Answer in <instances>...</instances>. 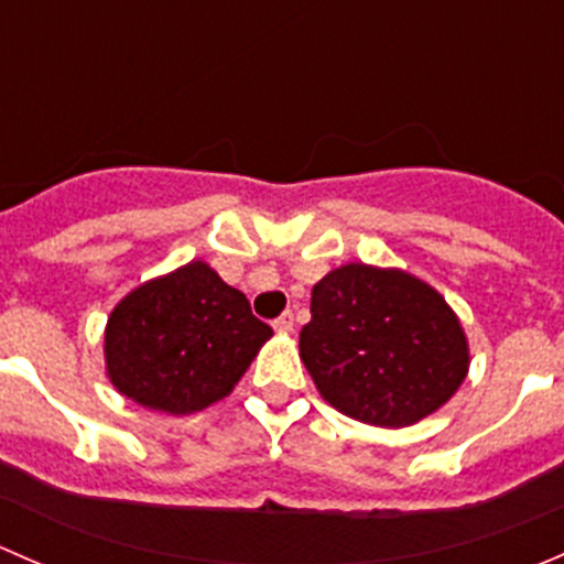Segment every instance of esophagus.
Here are the masks:
<instances>
[{
    "mask_svg": "<svg viewBox=\"0 0 564 564\" xmlns=\"http://www.w3.org/2000/svg\"><path fill=\"white\" fill-rule=\"evenodd\" d=\"M272 327H275L278 333H292V327H294V314H292V311H283V314L278 316L275 322H272Z\"/></svg>",
    "mask_w": 564,
    "mask_h": 564,
    "instance_id": "34e87169",
    "label": "esophagus"
}]
</instances>
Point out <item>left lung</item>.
<instances>
[{
    "label": "left lung",
    "instance_id": "8db88e82",
    "mask_svg": "<svg viewBox=\"0 0 564 564\" xmlns=\"http://www.w3.org/2000/svg\"><path fill=\"white\" fill-rule=\"evenodd\" d=\"M300 357L324 401L384 429L436 412L469 368L464 329L445 300L406 272L368 264L316 283Z\"/></svg>",
    "mask_w": 564,
    "mask_h": 564
}]
</instances>
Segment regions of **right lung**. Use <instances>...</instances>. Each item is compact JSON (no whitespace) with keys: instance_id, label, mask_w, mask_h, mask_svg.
<instances>
[{"instance_id":"add662e5","label":"right lung","mask_w":564,"mask_h":564,"mask_svg":"<svg viewBox=\"0 0 564 564\" xmlns=\"http://www.w3.org/2000/svg\"><path fill=\"white\" fill-rule=\"evenodd\" d=\"M272 335L246 294L204 261L144 283L113 308L106 366L135 403L187 414L229 395Z\"/></svg>"}]
</instances>
